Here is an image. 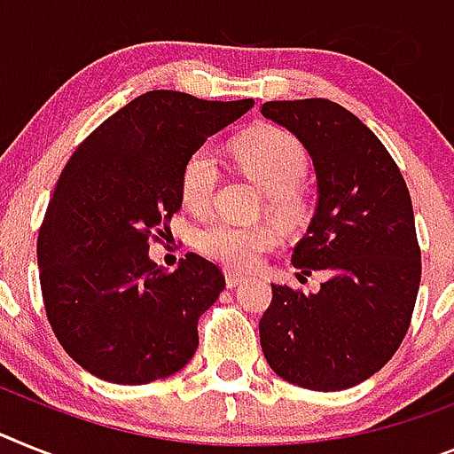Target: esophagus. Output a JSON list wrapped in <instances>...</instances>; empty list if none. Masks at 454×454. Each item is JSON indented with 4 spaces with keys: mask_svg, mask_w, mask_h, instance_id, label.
Instances as JSON below:
<instances>
[{
    "mask_svg": "<svg viewBox=\"0 0 454 454\" xmlns=\"http://www.w3.org/2000/svg\"><path fill=\"white\" fill-rule=\"evenodd\" d=\"M242 281H245V274L233 272V270H226V286H228V288H233V286L242 284Z\"/></svg>",
    "mask_w": 454,
    "mask_h": 454,
    "instance_id": "34e87169",
    "label": "esophagus"
}]
</instances>
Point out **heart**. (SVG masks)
<instances>
[{
	"label": "heart",
	"mask_w": 454,
	"mask_h": 454,
	"mask_svg": "<svg viewBox=\"0 0 454 454\" xmlns=\"http://www.w3.org/2000/svg\"><path fill=\"white\" fill-rule=\"evenodd\" d=\"M233 161L249 180L265 192V203L284 221H298L307 212L302 180L309 170V154L295 136L284 129L261 127L242 133L231 145ZM219 163L212 152L198 147L186 156L180 175L182 203L193 215L212 207L219 186ZM279 233L270 223L215 221L196 235V247L209 261L233 270H251L265 254L279 247Z\"/></svg>",
	"instance_id": "1"
}]
</instances>
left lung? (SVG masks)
Returning a JSON list of instances; mask_svg holds the SVG:
<instances>
[{
	"mask_svg": "<svg viewBox=\"0 0 454 454\" xmlns=\"http://www.w3.org/2000/svg\"><path fill=\"white\" fill-rule=\"evenodd\" d=\"M262 117L298 136L314 159L318 207L293 251L318 293L272 284L262 356L293 386L346 390L374 376L409 333L420 288L413 205L397 163L353 113L327 98L268 101Z\"/></svg>",
	"mask_w": 454,
	"mask_h": 454,
	"instance_id": "1",
	"label": "left lung"
}]
</instances>
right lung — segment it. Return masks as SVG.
Instances as JSON below:
<instances>
[{
	"mask_svg": "<svg viewBox=\"0 0 454 454\" xmlns=\"http://www.w3.org/2000/svg\"><path fill=\"white\" fill-rule=\"evenodd\" d=\"M254 106L184 91L140 94L78 145L41 223V293L57 341L90 374L145 386L180 372L198 318L226 279L186 254L175 272L150 261L182 207L186 156Z\"/></svg>",
	"mask_w": 454,
	"mask_h": 454,
	"instance_id": "right-lung-1",
	"label": "right lung"
}]
</instances>
